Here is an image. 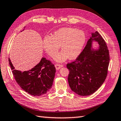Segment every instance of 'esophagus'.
<instances>
[{"mask_svg": "<svg viewBox=\"0 0 121 121\" xmlns=\"http://www.w3.org/2000/svg\"><path fill=\"white\" fill-rule=\"evenodd\" d=\"M63 66L62 65H61V64H55V67H56V69H59L61 67H62Z\"/></svg>", "mask_w": 121, "mask_h": 121, "instance_id": "obj_1", "label": "esophagus"}]
</instances>
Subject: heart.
<instances>
[{
	"instance_id": "1",
	"label": "heart",
	"mask_w": 121,
	"mask_h": 121,
	"mask_svg": "<svg viewBox=\"0 0 121 121\" xmlns=\"http://www.w3.org/2000/svg\"><path fill=\"white\" fill-rule=\"evenodd\" d=\"M85 42V34L82 30L64 27L56 31L51 36H45L43 47L48 55L54 57L60 46L63 50L55 56V60L58 62H63L69 58L73 60L78 57Z\"/></svg>"
}]
</instances>
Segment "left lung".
<instances>
[{
    "mask_svg": "<svg viewBox=\"0 0 121 121\" xmlns=\"http://www.w3.org/2000/svg\"><path fill=\"white\" fill-rule=\"evenodd\" d=\"M82 52L76 60L67 64L69 69L68 82L72 90L80 96L91 95L104 82L108 73L109 52L105 40L97 31L92 33ZM99 44L98 49L92 43Z\"/></svg>",
    "mask_w": 121,
    "mask_h": 121,
    "instance_id": "1",
    "label": "left lung"
}]
</instances>
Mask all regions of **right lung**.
Listing matches in <instances>:
<instances>
[{
	"label": "right lung",
	"mask_w": 121,
	"mask_h": 121,
	"mask_svg": "<svg viewBox=\"0 0 121 121\" xmlns=\"http://www.w3.org/2000/svg\"><path fill=\"white\" fill-rule=\"evenodd\" d=\"M9 63L16 82L28 94L34 96H40L51 89L56 68L51 61L45 58H42L32 69L24 72L15 69L9 58Z\"/></svg>",
	"instance_id": "right-lung-1"
}]
</instances>
